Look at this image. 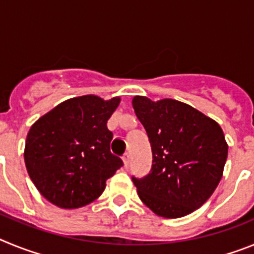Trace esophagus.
Returning <instances> with one entry per match:
<instances>
[{
    "label": "esophagus",
    "instance_id": "obj_1",
    "mask_svg": "<svg viewBox=\"0 0 254 254\" xmlns=\"http://www.w3.org/2000/svg\"><path fill=\"white\" fill-rule=\"evenodd\" d=\"M123 164H125V167H128V164H129V154H128V152L123 155Z\"/></svg>",
    "mask_w": 254,
    "mask_h": 254
}]
</instances>
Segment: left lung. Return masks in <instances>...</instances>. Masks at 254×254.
I'll use <instances>...</instances> for the list:
<instances>
[{"instance_id": "obj_1", "label": "left lung", "mask_w": 254, "mask_h": 254, "mask_svg": "<svg viewBox=\"0 0 254 254\" xmlns=\"http://www.w3.org/2000/svg\"><path fill=\"white\" fill-rule=\"evenodd\" d=\"M132 107L149 136L152 168L132 178L137 194L158 216L193 212L214 193L223 177L228 143L216 121L176 99L133 96Z\"/></svg>"}]
</instances>
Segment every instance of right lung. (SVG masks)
Here are the masks:
<instances>
[{"label": "right lung", "instance_id": "add662e5", "mask_svg": "<svg viewBox=\"0 0 254 254\" xmlns=\"http://www.w3.org/2000/svg\"><path fill=\"white\" fill-rule=\"evenodd\" d=\"M120 96L104 100L82 95L60 103L33 123L26 136L24 160L39 193L67 210L95 201L107 179L123 165L111 152L108 120Z\"/></svg>", "mask_w": 254, "mask_h": 254}]
</instances>
